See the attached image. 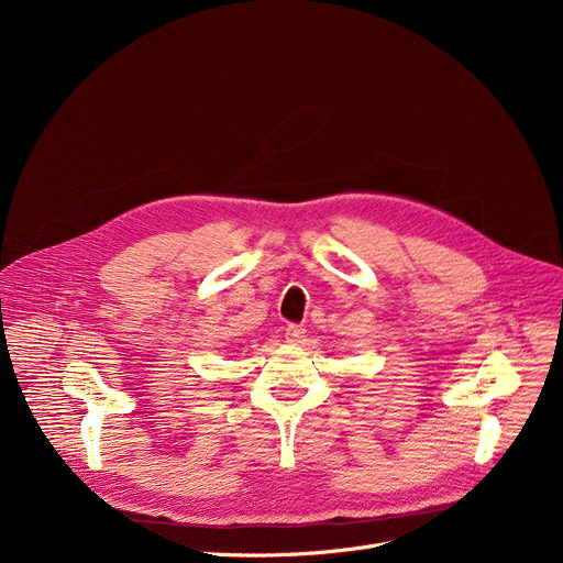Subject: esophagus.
<instances>
[{"mask_svg":"<svg viewBox=\"0 0 563 563\" xmlns=\"http://www.w3.org/2000/svg\"><path fill=\"white\" fill-rule=\"evenodd\" d=\"M305 328L302 325H287L285 328V339H287V343H300L302 339H305Z\"/></svg>","mask_w":563,"mask_h":563,"instance_id":"obj_1","label":"esophagus"}]
</instances>
